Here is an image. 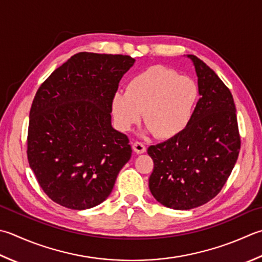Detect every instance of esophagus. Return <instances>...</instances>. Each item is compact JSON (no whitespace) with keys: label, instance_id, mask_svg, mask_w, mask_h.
Returning a JSON list of instances; mask_svg holds the SVG:
<instances>
[{"label":"esophagus","instance_id":"1","mask_svg":"<svg viewBox=\"0 0 262 262\" xmlns=\"http://www.w3.org/2000/svg\"><path fill=\"white\" fill-rule=\"evenodd\" d=\"M133 150H134V152L137 153V155H142V153H144L146 151V148L143 143L135 142L134 144H133Z\"/></svg>","mask_w":262,"mask_h":262}]
</instances>
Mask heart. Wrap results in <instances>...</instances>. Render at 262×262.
<instances>
[{
  "label": "heart",
  "instance_id": "obj_1",
  "mask_svg": "<svg viewBox=\"0 0 262 262\" xmlns=\"http://www.w3.org/2000/svg\"><path fill=\"white\" fill-rule=\"evenodd\" d=\"M199 99V86L192 78L158 64L133 77L127 92H116L111 107L119 129L129 130L144 112L146 130L168 140L186 129Z\"/></svg>",
  "mask_w": 262,
  "mask_h": 262
}]
</instances>
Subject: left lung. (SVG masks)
I'll list each match as a JSON object with an SVG mask.
<instances>
[{"mask_svg":"<svg viewBox=\"0 0 262 262\" xmlns=\"http://www.w3.org/2000/svg\"><path fill=\"white\" fill-rule=\"evenodd\" d=\"M198 76L200 100L187 128L147 148L155 168L148 187L158 202L189 210L213 199L236 163L241 138L233 95L217 74L187 54Z\"/></svg>","mask_w":262,"mask_h":262,"instance_id":"obj_1","label":"left lung"}]
</instances>
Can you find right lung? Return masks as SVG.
Instances as JSON below:
<instances>
[{
    "instance_id": "1",
    "label": "right lung",
    "mask_w": 262,
    "mask_h": 262,
    "mask_svg": "<svg viewBox=\"0 0 262 262\" xmlns=\"http://www.w3.org/2000/svg\"><path fill=\"white\" fill-rule=\"evenodd\" d=\"M134 63L129 55L77 53L36 93L28 161L39 186L60 206L85 210L102 203L130 159L129 140L111 125V102Z\"/></svg>"
}]
</instances>
